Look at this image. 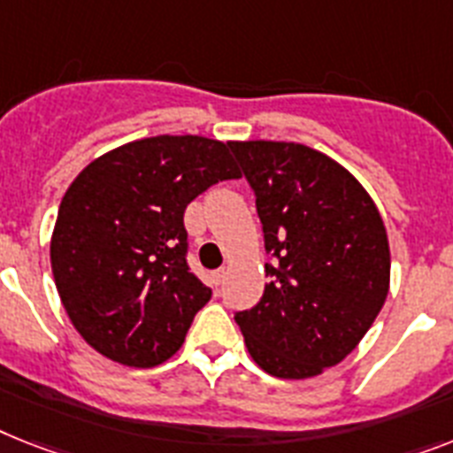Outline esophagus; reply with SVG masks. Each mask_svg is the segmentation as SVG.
<instances>
[{
    "mask_svg": "<svg viewBox=\"0 0 453 453\" xmlns=\"http://www.w3.org/2000/svg\"><path fill=\"white\" fill-rule=\"evenodd\" d=\"M224 278H226V271H224V268H219V271L212 273V285L219 287L224 282Z\"/></svg>",
    "mask_w": 453,
    "mask_h": 453,
    "instance_id": "obj_1",
    "label": "esophagus"
}]
</instances>
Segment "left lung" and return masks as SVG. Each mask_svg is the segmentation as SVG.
<instances>
[{
	"label": "left lung",
	"instance_id": "1",
	"mask_svg": "<svg viewBox=\"0 0 453 453\" xmlns=\"http://www.w3.org/2000/svg\"><path fill=\"white\" fill-rule=\"evenodd\" d=\"M264 226L268 285L235 312L268 375L305 380L361 342L388 294L387 226L364 185L324 152L285 141H234Z\"/></svg>",
	"mask_w": 453,
	"mask_h": 453
}]
</instances>
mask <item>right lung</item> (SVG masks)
Wrapping results in <instances>:
<instances>
[{
    "mask_svg": "<svg viewBox=\"0 0 453 453\" xmlns=\"http://www.w3.org/2000/svg\"><path fill=\"white\" fill-rule=\"evenodd\" d=\"M241 178L231 143L152 136L96 157L59 203L50 266L76 331L111 361L173 357L212 291L187 266L182 215L201 192Z\"/></svg>",
    "mask_w": 453,
    "mask_h": 453,
    "instance_id": "1",
    "label": "right lung"
}]
</instances>
